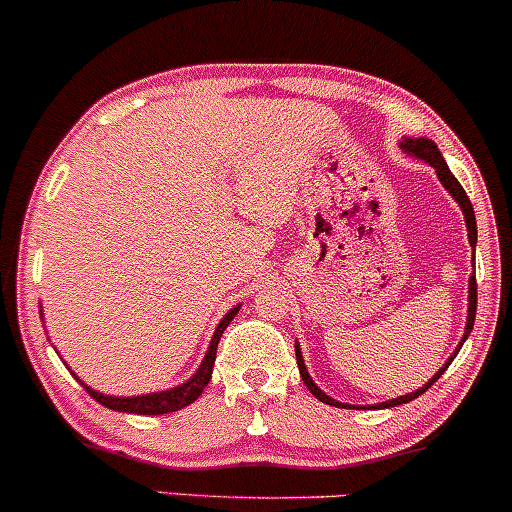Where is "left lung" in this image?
Returning <instances> with one entry per match:
<instances>
[{"label":"left lung","instance_id":"8db88e82","mask_svg":"<svg viewBox=\"0 0 512 512\" xmlns=\"http://www.w3.org/2000/svg\"><path fill=\"white\" fill-rule=\"evenodd\" d=\"M400 148H403V151L408 153V156H415V158H420V161L430 163V166L434 168V173H437L439 183H442L444 188H447L449 195H452L454 200L459 202L461 212H464V219H466V232H469V244L474 246V251H476V214H474V207H471V200H469V197H466V192H464V188H461V185H459V180L454 178V175H452V170H449L447 163H444L442 153H439V148L434 146V141H430V139H410V136H403V141H400ZM474 320H476V276H471V278H469V315H466L464 339H461L459 346H456V351H454V354L449 356V359H447V364H444L442 368H439V371L434 373V376H432L430 381H427L425 386H422V388L412 390V393H408V395H400V398H393V400H388V403H378V405H371V408H376V410H381V408H395V405L410 403V400H415L417 395H422V393H425V390L430 388L432 383L437 381V378L442 376L444 371H447L449 364H452V361H454V356L459 354L461 344L466 342V337H469V334H471V329H474ZM295 356H298V368H300V376H302V381H305V386L310 388V393L315 395L317 400H322V403H327V405H334V408H354V405H346V403H339V400L329 398V395L324 393V390L317 388V383L312 381V378H310V373H307V368H305V359H302V351H300V346H298V344H295Z\"/></svg>","mask_w":512,"mask_h":512}]
</instances>
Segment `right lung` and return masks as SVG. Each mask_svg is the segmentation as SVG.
<instances>
[{
    "label": "right lung",
    "mask_w": 512,
    "mask_h": 512,
    "mask_svg": "<svg viewBox=\"0 0 512 512\" xmlns=\"http://www.w3.org/2000/svg\"><path fill=\"white\" fill-rule=\"evenodd\" d=\"M239 312V307H232L227 315L222 317V322L217 324L212 334V342L210 349H207L205 359H202L200 368L188 378L185 383L180 386L170 388V390H161V393H146V395H134V398H117V395H104L92 390L90 386H85L87 393L97 400V403L104 405L109 410H117V412H134V415H166V412H175V410H183L185 405L195 403L200 398V393L205 390L207 383L212 378V368H214V359H217V344L222 339L224 329L229 327V322L234 320V315ZM78 378V376H75Z\"/></svg>",
    "instance_id": "obj_1"
}]
</instances>
